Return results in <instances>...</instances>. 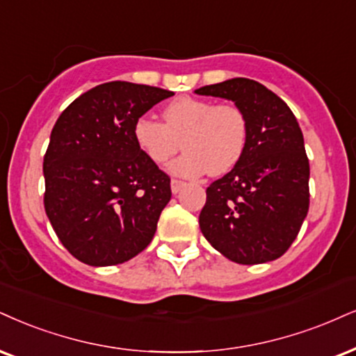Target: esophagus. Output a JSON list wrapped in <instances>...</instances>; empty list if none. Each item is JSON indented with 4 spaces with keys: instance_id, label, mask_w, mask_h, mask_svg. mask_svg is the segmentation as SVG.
Segmentation results:
<instances>
[{
    "instance_id": "esophagus-1",
    "label": "esophagus",
    "mask_w": 356,
    "mask_h": 356,
    "mask_svg": "<svg viewBox=\"0 0 356 356\" xmlns=\"http://www.w3.org/2000/svg\"><path fill=\"white\" fill-rule=\"evenodd\" d=\"M183 186H185V181H181V179H171V191H173L175 195H177Z\"/></svg>"
}]
</instances>
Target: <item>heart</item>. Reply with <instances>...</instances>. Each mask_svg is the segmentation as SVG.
Listing matches in <instances>:
<instances>
[{"label": "heart", "mask_w": 356, "mask_h": 356, "mask_svg": "<svg viewBox=\"0 0 356 356\" xmlns=\"http://www.w3.org/2000/svg\"><path fill=\"white\" fill-rule=\"evenodd\" d=\"M161 115L165 124L143 115L134 125L135 143L153 163H168L183 147L186 152L171 165L173 173L221 177L243 158L249 124L238 105L183 95L166 104Z\"/></svg>", "instance_id": "1"}]
</instances>
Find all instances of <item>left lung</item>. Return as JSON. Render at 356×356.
<instances>
[{
	"label": "left lung",
	"mask_w": 356,
	"mask_h": 356,
	"mask_svg": "<svg viewBox=\"0 0 356 356\" xmlns=\"http://www.w3.org/2000/svg\"><path fill=\"white\" fill-rule=\"evenodd\" d=\"M195 92L232 100L249 124L239 163L206 188L201 232L232 262L274 261L291 248L309 213L310 166L299 122L279 95L251 79Z\"/></svg>",
	"instance_id": "left-lung-1"
}]
</instances>
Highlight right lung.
<instances>
[{"label":"right lung","instance_id":"obj_1","mask_svg":"<svg viewBox=\"0 0 356 356\" xmlns=\"http://www.w3.org/2000/svg\"><path fill=\"white\" fill-rule=\"evenodd\" d=\"M171 95L113 81L84 92L57 118L42 163L44 209L84 264H122L152 243L171 198L170 177L140 152L134 125Z\"/></svg>","mask_w":356,"mask_h":356}]
</instances>
